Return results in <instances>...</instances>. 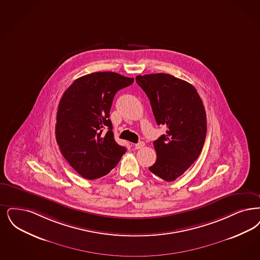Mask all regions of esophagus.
Segmentation results:
<instances>
[{
  "mask_svg": "<svg viewBox=\"0 0 260 260\" xmlns=\"http://www.w3.org/2000/svg\"><path fill=\"white\" fill-rule=\"evenodd\" d=\"M144 146H145V143L143 141H140V142L135 144V148L136 150H139V149H142Z\"/></svg>",
  "mask_w": 260,
  "mask_h": 260,
  "instance_id": "34e87169",
  "label": "esophagus"
}]
</instances>
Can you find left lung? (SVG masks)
<instances>
[{
    "mask_svg": "<svg viewBox=\"0 0 260 260\" xmlns=\"http://www.w3.org/2000/svg\"><path fill=\"white\" fill-rule=\"evenodd\" d=\"M135 80L150 100L156 124L167 126V134L154 141L156 160L149 170L172 182L202 151L207 134L204 105L191 84L173 75H137Z\"/></svg>",
    "mask_w": 260,
    "mask_h": 260,
    "instance_id": "1",
    "label": "left lung"
}]
</instances>
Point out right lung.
Listing matches in <instances>:
<instances>
[{
	"label": "right lung",
	"instance_id": "add662e5",
	"mask_svg": "<svg viewBox=\"0 0 260 260\" xmlns=\"http://www.w3.org/2000/svg\"><path fill=\"white\" fill-rule=\"evenodd\" d=\"M134 80L112 72L90 73L74 80L62 94L56 140L63 157L85 179L105 176L126 152L115 141L109 112L115 93Z\"/></svg>",
	"mask_w": 260,
	"mask_h": 260
}]
</instances>
